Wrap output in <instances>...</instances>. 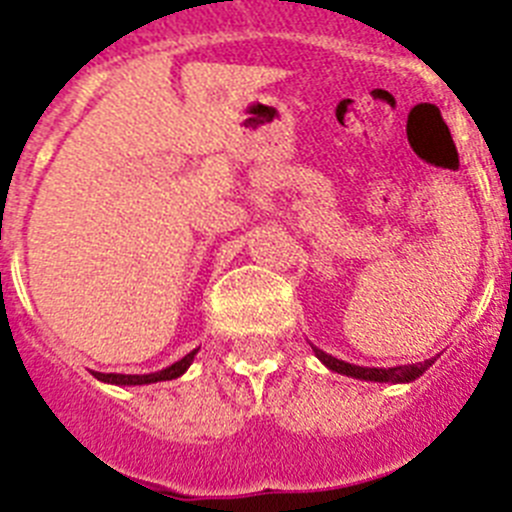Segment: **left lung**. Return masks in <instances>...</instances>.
<instances>
[{
	"label": "left lung",
	"instance_id": "obj_1",
	"mask_svg": "<svg viewBox=\"0 0 512 512\" xmlns=\"http://www.w3.org/2000/svg\"><path fill=\"white\" fill-rule=\"evenodd\" d=\"M311 350H314V355H317L319 361L330 368V371L342 373V376H350V379L379 381V384H410V381L420 379L422 373L428 371V368L435 363V358H428V361L410 363V366L366 368V366H353V363H345V361H340V358H332L330 353H324V350L314 348V345H311Z\"/></svg>",
	"mask_w": 512,
	"mask_h": 512
}]
</instances>
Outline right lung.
I'll return each instance as SVG.
<instances>
[{"label": "right lung", "instance_id": "1", "mask_svg": "<svg viewBox=\"0 0 512 512\" xmlns=\"http://www.w3.org/2000/svg\"><path fill=\"white\" fill-rule=\"evenodd\" d=\"M195 353H198V348L190 350L185 358H180L177 363H172V366L162 368V371H157V373H133L131 376V373L92 371V376H95L97 381H105V384H115V386H144V384H157V381H172L188 371L190 363H193V358H195Z\"/></svg>", "mask_w": 512, "mask_h": 512}]
</instances>
